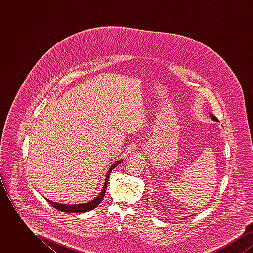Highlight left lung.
<instances>
[{
    "mask_svg": "<svg viewBox=\"0 0 253 253\" xmlns=\"http://www.w3.org/2000/svg\"><path fill=\"white\" fill-rule=\"evenodd\" d=\"M210 117H211V119L212 121H218V119H217L216 117H214V116H213L211 113H210Z\"/></svg>",
    "mask_w": 253,
    "mask_h": 253,
    "instance_id": "obj_1",
    "label": "left lung"
}]
</instances>
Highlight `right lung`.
<instances>
[{
	"mask_svg": "<svg viewBox=\"0 0 253 253\" xmlns=\"http://www.w3.org/2000/svg\"><path fill=\"white\" fill-rule=\"evenodd\" d=\"M122 160H118L116 161L110 168H109L108 171H107V174H106V178H105V182H104V185L102 187V190L101 192L99 193V194L95 197L93 200L87 202V203H81V204H60L58 202H54L52 200H49L47 198H45L49 202V204L52 205L54 208H56L57 210H59L60 211H63V212H66V213H83V212H87V211H92L93 209H95L97 205L99 204L101 202V200L103 199L104 197V194L106 192V189H107V183H108L109 175H110V172L112 171V169L114 168H116L120 163H121Z\"/></svg>",
	"mask_w": 253,
	"mask_h": 253,
	"instance_id": "1",
	"label": "right lung"
}]
</instances>
